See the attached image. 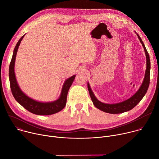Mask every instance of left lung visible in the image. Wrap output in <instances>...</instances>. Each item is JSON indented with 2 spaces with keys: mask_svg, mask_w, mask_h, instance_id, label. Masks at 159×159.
Masks as SVG:
<instances>
[{
  "mask_svg": "<svg viewBox=\"0 0 159 159\" xmlns=\"http://www.w3.org/2000/svg\"><path fill=\"white\" fill-rule=\"evenodd\" d=\"M137 35L139 39H140L142 46L144 48L145 55H146V60H147V68L145 70V77H144L142 84L141 85L140 89L138 90V91L137 93H136L132 97H131L130 98H129L128 99L125 101L116 103V104H105L99 101L96 98L93 92L92 91L91 89H90L89 82L87 83V87L89 92V94L94 105L97 108H98L99 109L105 112L111 113V114H119V113H122L124 112L128 111L132 109L133 107H134L139 103V102L142 99V98L145 95L147 91L149 84H150V57L143 41L142 40L141 38L137 33Z\"/></svg>",
  "mask_w": 159,
  "mask_h": 159,
  "instance_id": "8db88e82",
  "label": "left lung"
}]
</instances>
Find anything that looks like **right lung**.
<instances>
[{
	"label": "right lung",
	"mask_w": 159,
	"mask_h": 159,
	"mask_svg": "<svg viewBox=\"0 0 159 159\" xmlns=\"http://www.w3.org/2000/svg\"><path fill=\"white\" fill-rule=\"evenodd\" d=\"M25 35V34L22 36L17 43L13 52L12 60L9 65V76L10 86L12 95L17 102H19L22 107H25L28 111L33 113L34 115H50L55 114V113L60 111L65 107L66 102L67 94L71 85L74 80L75 75L70 77L65 81L61 91L60 96L57 100L55 101L48 102H41L35 101L26 96L19 88V86L18 85L16 80L14 72V64L17 52L20 43L22 38H24Z\"/></svg>",
	"instance_id": "obj_1"
}]
</instances>
